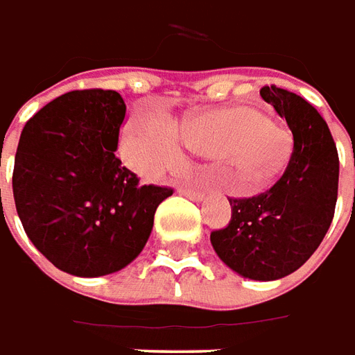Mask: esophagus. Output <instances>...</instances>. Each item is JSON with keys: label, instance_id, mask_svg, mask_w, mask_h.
<instances>
[{"label": "esophagus", "instance_id": "1", "mask_svg": "<svg viewBox=\"0 0 355 355\" xmlns=\"http://www.w3.org/2000/svg\"><path fill=\"white\" fill-rule=\"evenodd\" d=\"M180 193L185 195V197H189L191 200H202V197H205V193H200V191L195 189H187V187H180Z\"/></svg>", "mask_w": 355, "mask_h": 355}]
</instances>
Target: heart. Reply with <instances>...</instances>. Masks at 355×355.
Here are the masks:
<instances>
[{
    "label": "heart",
    "instance_id": "1",
    "mask_svg": "<svg viewBox=\"0 0 355 355\" xmlns=\"http://www.w3.org/2000/svg\"><path fill=\"white\" fill-rule=\"evenodd\" d=\"M175 132L185 145L208 157L220 155L233 160L245 182H253L252 191L270 183L285 157L283 133L256 109L235 105L185 116ZM128 157L141 170H157L175 153V139L164 124H128L122 135Z\"/></svg>",
    "mask_w": 355,
    "mask_h": 355
}]
</instances>
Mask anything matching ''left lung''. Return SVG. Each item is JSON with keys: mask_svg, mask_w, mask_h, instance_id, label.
<instances>
[{"mask_svg": "<svg viewBox=\"0 0 355 355\" xmlns=\"http://www.w3.org/2000/svg\"><path fill=\"white\" fill-rule=\"evenodd\" d=\"M260 95L293 132L288 160L268 191L230 198V223L212 231L210 243L239 275L275 281L308 262L333 222L338 153L327 122L300 95L275 85L262 87Z\"/></svg>", "mask_w": 355, "mask_h": 355, "instance_id": "obj_1", "label": "left lung"}]
</instances>
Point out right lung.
<instances>
[{"label":"right lung","instance_id":"obj_1","mask_svg":"<svg viewBox=\"0 0 355 355\" xmlns=\"http://www.w3.org/2000/svg\"><path fill=\"white\" fill-rule=\"evenodd\" d=\"M124 116L112 89L64 93L30 118L17 147L12 195L22 227L55 268L76 277L132 263L173 193L141 185L116 158Z\"/></svg>","mask_w":355,"mask_h":355}]
</instances>
